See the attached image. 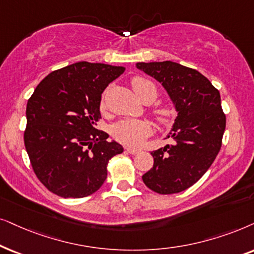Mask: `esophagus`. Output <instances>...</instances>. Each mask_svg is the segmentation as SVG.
<instances>
[{
	"mask_svg": "<svg viewBox=\"0 0 254 254\" xmlns=\"http://www.w3.org/2000/svg\"><path fill=\"white\" fill-rule=\"evenodd\" d=\"M127 152L130 154H137L139 150H136V148H132V147H127Z\"/></svg>",
	"mask_w": 254,
	"mask_h": 254,
	"instance_id": "34e87169",
	"label": "esophagus"
}]
</instances>
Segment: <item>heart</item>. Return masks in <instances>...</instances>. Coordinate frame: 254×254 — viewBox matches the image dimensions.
<instances>
[{"mask_svg": "<svg viewBox=\"0 0 254 254\" xmlns=\"http://www.w3.org/2000/svg\"><path fill=\"white\" fill-rule=\"evenodd\" d=\"M133 92L138 99L143 101L146 96H150L152 101L157 96V88L150 80L144 77H134L131 81ZM175 109L171 104H162L153 109L154 120L160 125H170L173 122ZM151 132V125L144 120H124L116 123L111 129V133L120 143L129 146H138Z\"/></svg>", "mask_w": 254, "mask_h": 254, "instance_id": "heart-1", "label": "heart"}]
</instances>
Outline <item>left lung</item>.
Masks as SVG:
<instances>
[{"label": "left lung", "instance_id": "obj_1", "mask_svg": "<svg viewBox=\"0 0 254 254\" xmlns=\"http://www.w3.org/2000/svg\"><path fill=\"white\" fill-rule=\"evenodd\" d=\"M161 83L178 113L167 134L174 143L151 152L154 164L141 179L159 194H174L202 178L222 146L225 115L221 95L204 75L173 62L137 63Z\"/></svg>", "mask_w": 254, "mask_h": 254}]
</instances>
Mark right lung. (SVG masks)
Wrapping results in <instances>:
<instances>
[{"instance_id":"obj_1","label":"right lung","mask_w":254,"mask_h":254,"mask_svg":"<svg viewBox=\"0 0 254 254\" xmlns=\"http://www.w3.org/2000/svg\"><path fill=\"white\" fill-rule=\"evenodd\" d=\"M122 66L80 62L50 73L26 104L24 144L40 182L56 195L80 198L99 190L108 162L123 152L94 125L108 84Z\"/></svg>"}]
</instances>
